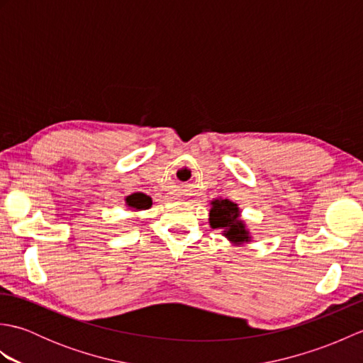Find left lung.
<instances>
[{
    "mask_svg": "<svg viewBox=\"0 0 363 363\" xmlns=\"http://www.w3.org/2000/svg\"><path fill=\"white\" fill-rule=\"evenodd\" d=\"M209 223L213 229H221L230 243L243 245L251 240L250 230L246 229L245 221L240 220V209L229 199H213L211 203Z\"/></svg>",
    "mask_w": 363,
    "mask_h": 363,
    "instance_id": "obj_1",
    "label": "left lung"
}]
</instances>
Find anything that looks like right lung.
Listing matches in <instances>:
<instances>
[{"label":"right lung","mask_w":363,"mask_h":363,"mask_svg":"<svg viewBox=\"0 0 363 363\" xmlns=\"http://www.w3.org/2000/svg\"><path fill=\"white\" fill-rule=\"evenodd\" d=\"M151 204H152L151 198L143 195V194H134V195H130V196L126 198V206L133 211L150 209Z\"/></svg>","instance_id":"right-lung-1"}]
</instances>
